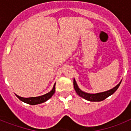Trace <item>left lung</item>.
I'll list each match as a JSON object with an SVG mask.
<instances>
[{
    "instance_id": "1",
    "label": "left lung",
    "mask_w": 131,
    "mask_h": 131,
    "mask_svg": "<svg viewBox=\"0 0 131 131\" xmlns=\"http://www.w3.org/2000/svg\"><path fill=\"white\" fill-rule=\"evenodd\" d=\"M121 82H122V81H120V83L118 84H117L115 87L112 88V89L109 90L107 91L102 92H99V93L95 94L87 93V92H85L82 91V90L78 87V84H77V82H76L75 78L73 79V86L75 90V92L80 96L84 98V99L87 100V101H89L99 102L103 101V100H105V99H107L108 96H111L112 94H113L117 90L118 87L120 86V84H121Z\"/></svg>"
}]
</instances>
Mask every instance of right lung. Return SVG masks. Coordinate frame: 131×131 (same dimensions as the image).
<instances>
[{
  "label": "right lung",
  "instance_id": "add662e5",
  "mask_svg": "<svg viewBox=\"0 0 131 131\" xmlns=\"http://www.w3.org/2000/svg\"><path fill=\"white\" fill-rule=\"evenodd\" d=\"M56 83L54 84L53 86V88L51 90V91L49 92L48 93L43 94V95L39 96H36V97H29V98H24L21 97L15 94L16 96H17L18 99H19L20 101H21L24 103H26L29 104V105H38V104L43 103L44 102L47 101V100L49 99L50 98L53 96V94L55 92L56 90Z\"/></svg>",
  "mask_w": 131,
  "mask_h": 131
}]
</instances>
